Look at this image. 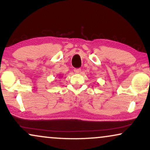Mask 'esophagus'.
<instances>
[{
	"instance_id": "obj_1",
	"label": "esophagus",
	"mask_w": 150,
	"mask_h": 150,
	"mask_svg": "<svg viewBox=\"0 0 150 150\" xmlns=\"http://www.w3.org/2000/svg\"><path fill=\"white\" fill-rule=\"evenodd\" d=\"M81 71V69L80 68H78V69H74V72L76 74H79Z\"/></svg>"
}]
</instances>
